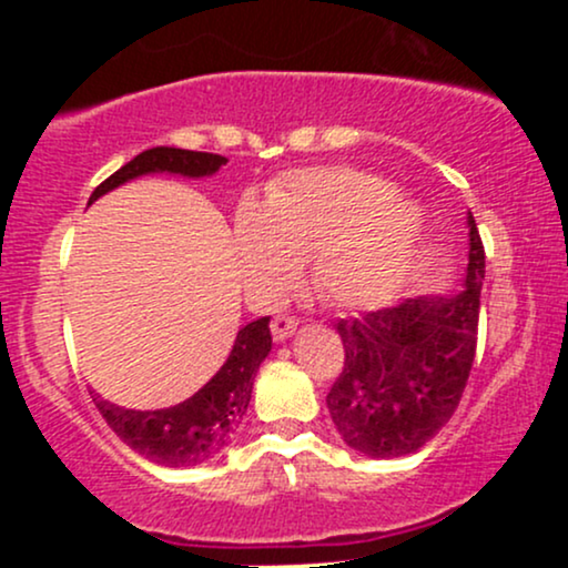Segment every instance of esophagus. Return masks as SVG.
I'll return each instance as SVG.
<instances>
[{
	"label": "esophagus",
	"instance_id": "34e87169",
	"mask_svg": "<svg viewBox=\"0 0 568 568\" xmlns=\"http://www.w3.org/2000/svg\"><path fill=\"white\" fill-rule=\"evenodd\" d=\"M296 321L293 317H285V315H277L275 321H272V338L275 342H285V338H291L296 334Z\"/></svg>",
	"mask_w": 568,
	"mask_h": 568
}]
</instances>
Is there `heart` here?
I'll list each match as a JSON object with an SVG mask.
<instances>
[{"label":"heart","instance_id":"obj_1","mask_svg":"<svg viewBox=\"0 0 568 568\" xmlns=\"http://www.w3.org/2000/svg\"><path fill=\"white\" fill-rule=\"evenodd\" d=\"M425 232V213L382 175L347 165L285 175L264 207L245 202L234 219V256L247 293L270 302L310 262L325 302L379 306L400 291Z\"/></svg>","mask_w":568,"mask_h":568}]
</instances>
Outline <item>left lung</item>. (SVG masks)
Masks as SVG:
<instances>
[{"label": "left lung", "instance_id": "8db88e82", "mask_svg": "<svg viewBox=\"0 0 568 568\" xmlns=\"http://www.w3.org/2000/svg\"><path fill=\"white\" fill-rule=\"evenodd\" d=\"M484 277V243L467 211L459 293L408 298L336 323L344 371L325 403L349 448L371 459H395L419 452L446 427L473 368Z\"/></svg>", "mask_w": 568, "mask_h": 568}]
</instances>
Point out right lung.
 <instances>
[{"instance_id": "add662e5", "label": "right lung", "mask_w": 568, "mask_h": 568, "mask_svg": "<svg viewBox=\"0 0 568 568\" xmlns=\"http://www.w3.org/2000/svg\"><path fill=\"white\" fill-rule=\"evenodd\" d=\"M221 165H226V158H221V154L189 152V149L175 146L146 149V152L135 154L114 175H109L90 194L88 205H93L98 197L109 194L112 189L125 186L130 181L143 179V175L207 179V175H216ZM270 349V317H258V321L237 331L224 366L184 403H175L171 408L135 410L103 400L95 389L90 395H93L106 425L133 452L162 467H197L232 443V435L237 433L247 403H251L253 379H256Z\"/></svg>"}]
</instances>
